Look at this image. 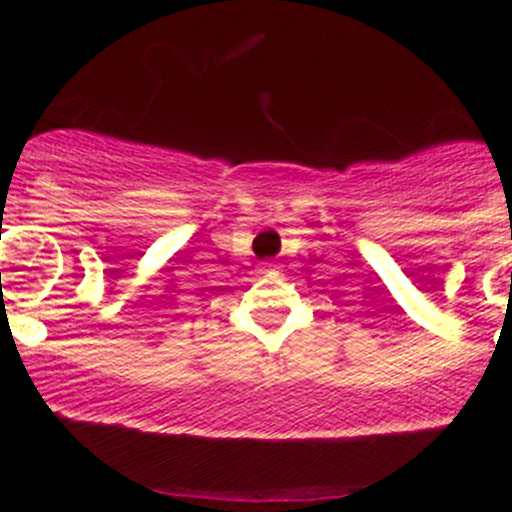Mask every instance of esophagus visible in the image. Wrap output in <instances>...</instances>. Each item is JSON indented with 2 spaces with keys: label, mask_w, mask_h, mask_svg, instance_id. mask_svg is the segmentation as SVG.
<instances>
[{
  "label": "esophagus",
  "mask_w": 512,
  "mask_h": 512,
  "mask_svg": "<svg viewBox=\"0 0 512 512\" xmlns=\"http://www.w3.org/2000/svg\"><path fill=\"white\" fill-rule=\"evenodd\" d=\"M260 272H272V265H270V262H262Z\"/></svg>",
  "instance_id": "obj_1"
}]
</instances>
